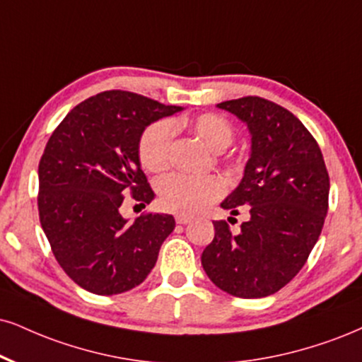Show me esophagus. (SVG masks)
<instances>
[{"label": "esophagus", "mask_w": 362, "mask_h": 362, "mask_svg": "<svg viewBox=\"0 0 362 362\" xmlns=\"http://www.w3.org/2000/svg\"><path fill=\"white\" fill-rule=\"evenodd\" d=\"M191 221L189 215H176V223L177 225H186V223Z\"/></svg>", "instance_id": "obj_1"}]
</instances>
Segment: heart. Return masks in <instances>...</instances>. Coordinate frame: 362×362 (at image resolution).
Returning a JSON list of instances; mask_svg holds the SVG:
<instances>
[{"mask_svg": "<svg viewBox=\"0 0 362 362\" xmlns=\"http://www.w3.org/2000/svg\"><path fill=\"white\" fill-rule=\"evenodd\" d=\"M188 127L209 149H226L233 141V126L220 114H202L191 120H159L142 132L139 141V159L149 173L164 171L171 163L174 131ZM223 194V181L218 176H191L185 173H171L158 181L160 206L168 211L196 213Z\"/></svg>", "mask_w": 362, "mask_h": 362, "instance_id": "obj_1", "label": "heart"}]
</instances>
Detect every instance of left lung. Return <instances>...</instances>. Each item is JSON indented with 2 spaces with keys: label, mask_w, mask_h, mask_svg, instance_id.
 <instances>
[{
  "label": "left lung",
  "mask_w": 362,
  "mask_h": 362,
  "mask_svg": "<svg viewBox=\"0 0 362 362\" xmlns=\"http://www.w3.org/2000/svg\"><path fill=\"white\" fill-rule=\"evenodd\" d=\"M218 107L252 134L243 180L221 203L231 215L245 206L250 218L238 233L225 220L213 221L215 238L203 250L202 265L230 296L267 297L300 272L317 243L329 208V173L317 141L282 105L248 95Z\"/></svg>",
  "instance_id": "left-lung-1"
}]
</instances>
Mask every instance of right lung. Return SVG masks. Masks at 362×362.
<instances>
[{"mask_svg": "<svg viewBox=\"0 0 362 362\" xmlns=\"http://www.w3.org/2000/svg\"><path fill=\"white\" fill-rule=\"evenodd\" d=\"M181 107L126 90L75 105L58 124L38 164V213L58 265L97 296L127 292L146 280L174 218L144 213L127 223L124 194L142 206L154 198L139 163L144 129Z\"/></svg>", "mask_w": 362, "mask_h": 362, "instance_id": "1", "label": "right lung"}]
</instances>
